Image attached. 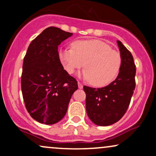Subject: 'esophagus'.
Masks as SVG:
<instances>
[{"mask_svg": "<svg viewBox=\"0 0 156 156\" xmlns=\"http://www.w3.org/2000/svg\"><path fill=\"white\" fill-rule=\"evenodd\" d=\"M78 88L79 89L83 88V85H82V83H80V82H79V81L78 82Z\"/></svg>", "mask_w": 156, "mask_h": 156, "instance_id": "esophagus-1", "label": "esophagus"}]
</instances>
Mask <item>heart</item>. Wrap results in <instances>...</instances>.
<instances>
[{
  "instance_id": "obj_1",
  "label": "heart",
  "mask_w": 156,
  "mask_h": 156,
  "mask_svg": "<svg viewBox=\"0 0 156 156\" xmlns=\"http://www.w3.org/2000/svg\"><path fill=\"white\" fill-rule=\"evenodd\" d=\"M62 65L69 74L76 69H86L80 76L90 80L95 87H103L117 76L122 66L119 52L100 40H78L72 44V48H62L58 53Z\"/></svg>"
}]
</instances>
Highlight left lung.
Wrapping results in <instances>:
<instances>
[{
    "label": "left lung",
    "instance_id": "8db88e82",
    "mask_svg": "<svg viewBox=\"0 0 156 156\" xmlns=\"http://www.w3.org/2000/svg\"><path fill=\"white\" fill-rule=\"evenodd\" d=\"M122 66L114 81L102 88L84 86L86 109L89 119L95 125L108 126L124 116L135 89L136 65L131 53L117 40Z\"/></svg>",
    "mask_w": 156,
    "mask_h": 156
}]
</instances>
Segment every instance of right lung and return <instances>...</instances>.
<instances>
[{
	"label": "right lung",
	"instance_id": "1",
	"mask_svg": "<svg viewBox=\"0 0 156 156\" xmlns=\"http://www.w3.org/2000/svg\"><path fill=\"white\" fill-rule=\"evenodd\" d=\"M73 35L56 27L44 29L31 42L23 59L21 89L35 120L53 125L63 119L78 82L61 63L58 46Z\"/></svg>",
	"mask_w": 156,
	"mask_h": 156
}]
</instances>
